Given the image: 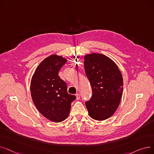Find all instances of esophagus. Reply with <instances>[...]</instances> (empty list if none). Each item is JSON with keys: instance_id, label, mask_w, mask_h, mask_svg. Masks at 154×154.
Returning <instances> with one entry per match:
<instances>
[{"instance_id": "esophagus-1", "label": "esophagus", "mask_w": 154, "mask_h": 154, "mask_svg": "<svg viewBox=\"0 0 154 154\" xmlns=\"http://www.w3.org/2000/svg\"><path fill=\"white\" fill-rule=\"evenodd\" d=\"M75 96H76V99H77V100H79V99H80V95L79 94H77L75 95Z\"/></svg>"}]
</instances>
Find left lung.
<instances>
[{"mask_svg": "<svg viewBox=\"0 0 154 154\" xmlns=\"http://www.w3.org/2000/svg\"><path fill=\"white\" fill-rule=\"evenodd\" d=\"M85 74L92 95L85 106L90 117L96 120L110 117L117 109L123 92V78L116 63L100 54L84 57Z\"/></svg>", "mask_w": 154, "mask_h": 154, "instance_id": "1", "label": "left lung"}]
</instances>
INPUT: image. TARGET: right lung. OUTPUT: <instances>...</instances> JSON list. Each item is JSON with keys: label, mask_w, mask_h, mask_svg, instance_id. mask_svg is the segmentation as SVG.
I'll return each mask as SVG.
<instances>
[{"label": "right lung", "mask_w": 154, "mask_h": 154, "mask_svg": "<svg viewBox=\"0 0 154 154\" xmlns=\"http://www.w3.org/2000/svg\"><path fill=\"white\" fill-rule=\"evenodd\" d=\"M67 59L52 55L45 58L32 77L30 92L38 110L45 118L60 122L69 114L71 103L76 97L67 92V84L58 75Z\"/></svg>", "instance_id": "right-lung-1"}]
</instances>
